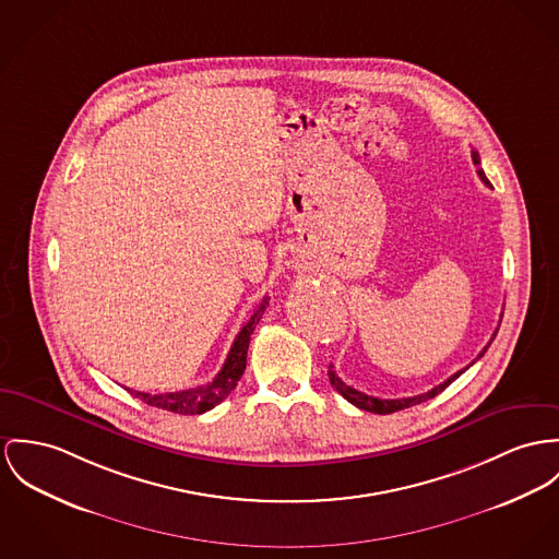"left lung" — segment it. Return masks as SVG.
Masks as SVG:
<instances>
[{
    "label": "left lung",
    "mask_w": 559,
    "mask_h": 559,
    "mask_svg": "<svg viewBox=\"0 0 559 559\" xmlns=\"http://www.w3.org/2000/svg\"><path fill=\"white\" fill-rule=\"evenodd\" d=\"M473 162L474 166H480V157H478V153L473 151ZM476 174L480 176V180L485 182V185H489V180H487V176L485 173L478 168ZM496 334H498V330L493 332V338H496ZM491 338V341H493ZM489 341V344H491ZM487 344V346H489ZM487 346L478 353V357H483V353L487 350ZM476 357V359H478ZM468 368H464V370H460V372H455L453 377H449L444 383H440V385L433 386L430 389L428 393H419V395H413V397H400V400H381V397H374V395H366V393H361V391H357V389H353L350 385H346L343 383L341 379H338V374L334 372V366H330V370H328V374H330V383L332 386L343 395L344 400H348L353 406H357V408H361V411H368V413H377V415H389V413H395V411H404V408H411V406H415V404H421V402H428L431 397H436L440 391H444L447 386L451 385L460 374H464Z\"/></svg>",
    "instance_id": "left-lung-1"
}]
</instances>
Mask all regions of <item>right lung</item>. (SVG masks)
<instances>
[{"mask_svg":"<svg viewBox=\"0 0 559 559\" xmlns=\"http://www.w3.org/2000/svg\"><path fill=\"white\" fill-rule=\"evenodd\" d=\"M267 298L259 301L258 308L253 310L251 319L242 325V330L238 332L236 341L231 344L227 359L223 364V368L218 370L215 379L206 385L193 386V389H185V391H174V393H144V391H131L135 397H140L142 402H146L148 406L162 408V411H170L178 415H202L211 408H215L216 404H221L234 389L238 385L240 377L245 374L247 368V350L251 343V334L255 330V325L261 319V314L265 312Z\"/></svg>","mask_w":559,"mask_h":559,"instance_id":"add662e5","label":"right lung"}]
</instances>
